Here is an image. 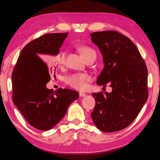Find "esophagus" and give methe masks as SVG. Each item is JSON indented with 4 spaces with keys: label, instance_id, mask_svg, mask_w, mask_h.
<instances>
[{
    "label": "esophagus",
    "instance_id": "34e87169",
    "mask_svg": "<svg viewBox=\"0 0 160 160\" xmlns=\"http://www.w3.org/2000/svg\"><path fill=\"white\" fill-rule=\"evenodd\" d=\"M79 94H80V96L81 97H84L86 96V94L84 93V92H80L79 93Z\"/></svg>",
    "mask_w": 160,
    "mask_h": 160
}]
</instances>
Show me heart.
Masks as SVG:
<instances>
[{
    "instance_id": "obj_1",
    "label": "heart",
    "mask_w": 160,
    "mask_h": 160,
    "mask_svg": "<svg viewBox=\"0 0 160 160\" xmlns=\"http://www.w3.org/2000/svg\"><path fill=\"white\" fill-rule=\"evenodd\" d=\"M78 50L82 54L84 58L86 61L90 59L97 58V52L95 50L92 48L88 46H79ZM66 51H61V52L54 58V61L58 66H62L65 63L66 60ZM90 80V76L88 74H73L70 75L66 78V82L70 87L77 90H82L86 88L87 82Z\"/></svg>"
}]
</instances>
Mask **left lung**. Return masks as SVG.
Masks as SVG:
<instances>
[{
    "label": "left lung",
    "mask_w": 160,
    "mask_h": 160,
    "mask_svg": "<svg viewBox=\"0 0 160 160\" xmlns=\"http://www.w3.org/2000/svg\"><path fill=\"white\" fill-rule=\"evenodd\" d=\"M90 36L104 64L97 84L105 87L109 82L112 88L110 93L92 94L96 104L92 118L100 131H121L132 122L147 101V67L136 46L124 35L103 31Z\"/></svg>",
    "instance_id": "left-lung-1"
}]
</instances>
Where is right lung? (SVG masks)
<instances>
[{
	"label": "right lung",
	"instance_id": "1",
	"mask_svg": "<svg viewBox=\"0 0 160 160\" xmlns=\"http://www.w3.org/2000/svg\"><path fill=\"white\" fill-rule=\"evenodd\" d=\"M68 34H47L29 42L22 50L12 71L13 103L27 121L41 131L55 126L79 97L76 91L46 88L50 73L56 68L53 57L59 53Z\"/></svg>",
	"mask_w": 160,
	"mask_h": 160
}]
</instances>
